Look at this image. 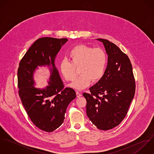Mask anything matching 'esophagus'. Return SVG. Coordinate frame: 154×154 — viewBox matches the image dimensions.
I'll return each instance as SVG.
<instances>
[{"label":"esophagus","mask_w":154,"mask_h":154,"mask_svg":"<svg viewBox=\"0 0 154 154\" xmlns=\"http://www.w3.org/2000/svg\"><path fill=\"white\" fill-rule=\"evenodd\" d=\"M76 97H78V98L82 96V94L79 93V92H78V91L76 92Z\"/></svg>","instance_id":"34e87169"}]
</instances>
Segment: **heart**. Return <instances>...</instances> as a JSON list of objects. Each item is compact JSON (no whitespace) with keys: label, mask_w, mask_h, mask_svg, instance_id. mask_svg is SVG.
Segmentation results:
<instances>
[{"label":"heart","mask_w":154,"mask_h":154,"mask_svg":"<svg viewBox=\"0 0 154 154\" xmlns=\"http://www.w3.org/2000/svg\"><path fill=\"white\" fill-rule=\"evenodd\" d=\"M107 62L106 53L101 48L79 45L70 50L69 61L65 59L61 62L60 69L66 81H72L76 76V69L79 67L81 75L69 86L82 90L89 87L92 81L97 82L103 78Z\"/></svg>","instance_id":"obj_1"}]
</instances>
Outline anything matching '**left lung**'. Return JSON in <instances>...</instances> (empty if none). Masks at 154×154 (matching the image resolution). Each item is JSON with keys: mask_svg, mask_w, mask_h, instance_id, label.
<instances>
[{"mask_svg": "<svg viewBox=\"0 0 154 154\" xmlns=\"http://www.w3.org/2000/svg\"><path fill=\"white\" fill-rule=\"evenodd\" d=\"M102 42L108 55V63L103 78L83 94L90 121L99 129L107 131L124 119L135 92V81L128 56L107 40Z\"/></svg>", "mask_w": 154, "mask_h": 154, "instance_id": "obj_1", "label": "left lung"}]
</instances>
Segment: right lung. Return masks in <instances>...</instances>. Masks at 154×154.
Masks as SVG:
<instances>
[{"label":"right lung","instance_id":"right-lung-1","mask_svg":"<svg viewBox=\"0 0 154 154\" xmlns=\"http://www.w3.org/2000/svg\"><path fill=\"white\" fill-rule=\"evenodd\" d=\"M67 38L43 37L37 40L23 57L18 69V86L22 105L32 123L40 129L51 132L63 123L66 109L76 98L73 89L64 88L54 61ZM40 66L51 72L49 85L34 87L33 74Z\"/></svg>","mask_w":154,"mask_h":154}]
</instances>
